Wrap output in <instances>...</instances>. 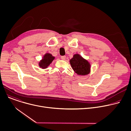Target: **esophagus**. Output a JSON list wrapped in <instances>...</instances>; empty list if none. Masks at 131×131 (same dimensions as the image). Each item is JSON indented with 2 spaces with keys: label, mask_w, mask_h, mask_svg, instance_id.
<instances>
[{
  "label": "esophagus",
  "mask_w": 131,
  "mask_h": 131,
  "mask_svg": "<svg viewBox=\"0 0 131 131\" xmlns=\"http://www.w3.org/2000/svg\"><path fill=\"white\" fill-rule=\"evenodd\" d=\"M61 59L63 60H65L66 59V56H62L61 57Z\"/></svg>",
  "instance_id": "34e87169"
}]
</instances>
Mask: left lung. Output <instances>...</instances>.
<instances>
[{"instance_id":"obj_1","label":"left lung","mask_w":131,"mask_h":131,"mask_svg":"<svg viewBox=\"0 0 131 131\" xmlns=\"http://www.w3.org/2000/svg\"><path fill=\"white\" fill-rule=\"evenodd\" d=\"M71 66L78 75L85 76L90 72V63L79 54H75L69 61Z\"/></svg>"}]
</instances>
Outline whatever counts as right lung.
Returning a JSON list of instances; mask_svg holds the SVG:
<instances>
[{"instance_id": "1", "label": "right lung", "mask_w": 131, "mask_h": 131, "mask_svg": "<svg viewBox=\"0 0 131 131\" xmlns=\"http://www.w3.org/2000/svg\"><path fill=\"white\" fill-rule=\"evenodd\" d=\"M54 59L55 57L51 54L47 53L43 55L42 59L39 62V66L42 69H46L48 67Z\"/></svg>"}]
</instances>
